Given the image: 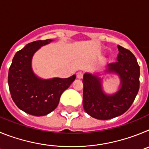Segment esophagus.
I'll list each match as a JSON object with an SVG mask.
<instances>
[{"mask_svg": "<svg viewBox=\"0 0 149 149\" xmlns=\"http://www.w3.org/2000/svg\"><path fill=\"white\" fill-rule=\"evenodd\" d=\"M83 75H84V74H83V73L81 72H78L77 73V78H79V79L82 78Z\"/></svg>", "mask_w": 149, "mask_h": 149, "instance_id": "esophagus-1", "label": "esophagus"}]
</instances>
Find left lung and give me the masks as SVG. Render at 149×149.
I'll return each instance as SVG.
<instances>
[{"instance_id": "left-lung-1", "label": "left lung", "mask_w": 149, "mask_h": 149, "mask_svg": "<svg viewBox=\"0 0 149 149\" xmlns=\"http://www.w3.org/2000/svg\"><path fill=\"white\" fill-rule=\"evenodd\" d=\"M117 61L110 63L107 72L117 74L121 87L115 94L107 95L102 90L98 76L84 74L83 106L86 113L95 119L107 120L125 113L131 106L139 89V66L129 50L117 45Z\"/></svg>"}]
</instances>
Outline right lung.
Here are the masks:
<instances>
[{
  "instance_id": "obj_1",
  "label": "right lung",
  "mask_w": 149,
  "mask_h": 149,
  "mask_svg": "<svg viewBox=\"0 0 149 149\" xmlns=\"http://www.w3.org/2000/svg\"><path fill=\"white\" fill-rule=\"evenodd\" d=\"M52 39L38 40L28 43L16 52L8 74V84L12 98L18 108L30 115L42 116L54 110L62 93L68 89L76 78L44 80L33 73L32 57L40 47L52 42Z\"/></svg>"
}]
</instances>
